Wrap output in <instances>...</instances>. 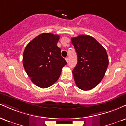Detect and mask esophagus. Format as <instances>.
I'll return each instance as SVG.
<instances>
[{"label":"esophagus","instance_id":"34e87169","mask_svg":"<svg viewBox=\"0 0 126 126\" xmlns=\"http://www.w3.org/2000/svg\"><path fill=\"white\" fill-rule=\"evenodd\" d=\"M66 62H67V63H68V62H69V57H66Z\"/></svg>","mask_w":126,"mask_h":126}]
</instances>
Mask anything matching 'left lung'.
I'll return each instance as SVG.
<instances>
[{
	"label": "left lung",
	"mask_w": 126,
	"mask_h": 126,
	"mask_svg": "<svg viewBox=\"0 0 126 126\" xmlns=\"http://www.w3.org/2000/svg\"><path fill=\"white\" fill-rule=\"evenodd\" d=\"M71 40L78 55V63L72 72L76 84L81 90H91L100 83L106 72V50L90 36L79 35Z\"/></svg>",
	"instance_id": "obj_1"
}]
</instances>
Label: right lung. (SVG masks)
<instances>
[{
  "instance_id": "right-lung-1",
  "label": "right lung",
  "mask_w": 126,
  "mask_h": 126,
  "mask_svg": "<svg viewBox=\"0 0 126 126\" xmlns=\"http://www.w3.org/2000/svg\"><path fill=\"white\" fill-rule=\"evenodd\" d=\"M59 35L50 33L39 34L26 46L23 64L26 72L35 85L47 88L54 84L67 64L57 47Z\"/></svg>"
}]
</instances>
